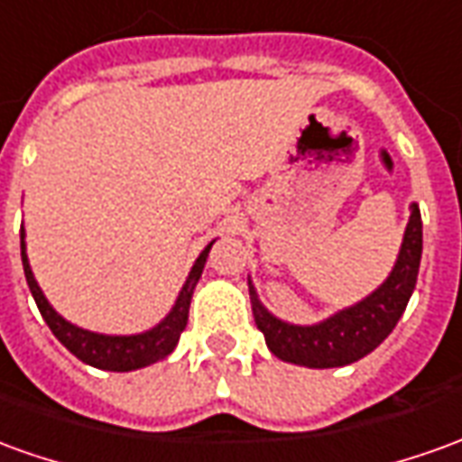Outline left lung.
Masks as SVG:
<instances>
[{
	"label": "left lung",
	"instance_id": "1",
	"mask_svg": "<svg viewBox=\"0 0 462 462\" xmlns=\"http://www.w3.org/2000/svg\"><path fill=\"white\" fill-rule=\"evenodd\" d=\"M420 254V208L412 202L411 220L402 235L395 267L375 292H370L365 300L355 302L353 308L340 310L318 325H290L264 308L254 292L253 280H247L254 325L264 335L270 353L285 363L305 367L350 365L355 360L365 357L367 353H373L398 325L400 315L408 308V300L418 282Z\"/></svg>",
	"mask_w": 462,
	"mask_h": 462
}]
</instances>
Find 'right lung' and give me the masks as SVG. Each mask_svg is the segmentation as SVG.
<instances>
[{
	"instance_id": "right-lung-1",
	"label": "right lung",
	"mask_w": 462,
	"mask_h": 462,
	"mask_svg": "<svg viewBox=\"0 0 462 462\" xmlns=\"http://www.w3.org/2000/svg\"><path fill=\"white\" fill-rule=\"evenodd\" d=\"M19 242H22V264H24V277H27L29 290H32V298L37 302L44 322L54 332V337L87 365L99 367V370H112V373H130V370H140V367L152 365L157 360H164L177 347L180 332L185 330L187 315H189V300H192L195 285H198L199 275L205 270L209 247H212L215 240L209 242L195 260L187 282L177 295L175 308L170 310V315L160 325H154L152 330H144L140 335H102V332L85 330V328H77L69 320H64L62 315L47 302L42 287L34 280L32 267H29L24 227L19 232Z\"/></svg>"
}]
</instances>
